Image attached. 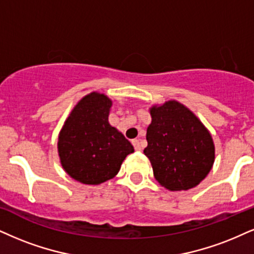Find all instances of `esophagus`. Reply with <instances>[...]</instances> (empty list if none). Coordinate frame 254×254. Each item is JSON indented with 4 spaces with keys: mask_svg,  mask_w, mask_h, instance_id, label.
<instances>
[{
    "mask_svg": "<svg viewBox=\"0 0 254 254\" xmlns=\"http://www.w3.org/2000/svg\"><path fill=\"white\" fill-rule=\"evenodd\" d=\"M132 143L135 151H141V143H140L139 140H132Z\"/></svg>",
    "mask_w": 254,
    "mask_h": 254,
    "instance_id": "1",
    "label": "esophagus"
}]
</instances>
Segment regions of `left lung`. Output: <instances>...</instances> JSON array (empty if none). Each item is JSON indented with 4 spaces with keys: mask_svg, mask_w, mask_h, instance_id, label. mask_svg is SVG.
Listing matches in <instances>:
<instances>
[{
    "mask_svg": "<svg viewBox=\"0 0 254 254\" xmlns=\"http://www.w3.org/2000/svg\"><path fill=\"white\" fill-rule=\"evenodd\" d=\"M143 153L155 179L171 190H186L205 179L214 162L211 134L190 109L168 101L151 109Z\"/></svg>",
    "mask_w": 254,
    "mask_h": 254,
    "instance_id": "1",
    "label": "left lung"
}]
</instances>
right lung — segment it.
I'll use <instances>...</instances> for the list:
<instances>
[{
	"label": "right lung",
	"mask_w": 254,
	"mask_h": 254,
	"mask_svg": "<svg viewBox=\"0 0 254 254\" xmlns=\"http://www.w3.org/2000/svg\"><path fill=\"white\" fill-rule=\"evenodd\" d=\"M112 101L90 93L75 106L59 136L62 167L75 180L98 185L114 178L134 148L108 122Z\"/></svg>",
	"instance_id": "1"
}]
</instances>
